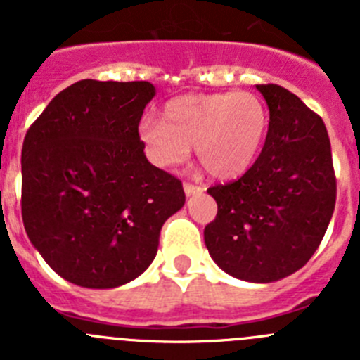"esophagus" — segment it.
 <instances>
[{
	"instance_id": "esophagus-1",
	"label": "esophagus",
	"mask_w": 360,
	"mask_h": 360,
	"mask_svg": "<svg viewBox=\"0 0 360 360\" xmlns=\"http://www.w3.org/2000/svg\"><path fill=\"white\" fill-rule=\"evenodd\" d=\"M184 191H186L187 196L198 195V193H202L203 191V186H198V184H193V182H186L184 184Z\"/></svg>"
}]
</instances>
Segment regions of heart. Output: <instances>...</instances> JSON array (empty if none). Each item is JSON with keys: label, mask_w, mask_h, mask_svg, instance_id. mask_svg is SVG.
<instances>
[{"label": "heart", "mask_w": 360, "mask_h": 360, "mask_svg": "<svg viewBox=\"0 0 360 360\" xmlns=\"http://www.w3.org/2000/svg\"><path fill=\"white\" fill-rule=\"evenodd\" d=\"M269 129V111L257 95L191 94L174 97L162 108V120L141 122L142 142L157 164L184 162L189 146L209 174L238 176L256 160Z\"/></svg>", "instance_id": "b5f03b06"}]
</instances>
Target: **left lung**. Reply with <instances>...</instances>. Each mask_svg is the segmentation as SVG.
Returning a JSON list of instances; mask_svg holds the SVG:
<instances>
[{"instance_id":"8db88e82","label":"left lung","mask_w":360,"mask_h":360,"mask_svg":"<svg viewBox=\"0 0 360 360\" xmlns=\"http://www.w3.org/2000/svg\"><path fill=\"white\" fill-rule=\"evenodd\" d=\"M270 110L266 141L240 178L209 187L218 212L203 240L238 279L270 283L307 265L335 209L337 180L323 119L279 84H257Z\"/></svg>"}]
</instances>
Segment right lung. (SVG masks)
<instances>
[{
    "mask_svg": "<svg viewBox=\"0 0 360 360\" xmlns=\"http://www.w3.org/2000/svg\"><path fill=\"white\" fill-rule=\"evenodd\" d=\"M148 81L84 79L50 101L25 135L21 214L66 281L113 288L155 259L160 229L186 203L182 182L149 164L139 124Z\"/></svg>",
    "mask_w": 360,
    "mask_h": 360,
    "instance_id": "1",
    "label": "right lung"
}]
</instances>
